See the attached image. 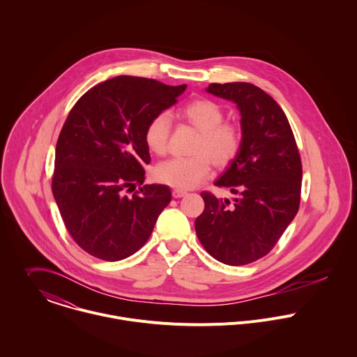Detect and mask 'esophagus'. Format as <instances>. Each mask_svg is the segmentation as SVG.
I'll return each mask as SVG.
<instances>
[{"label":"esophagus","mask_w":357,"mask_h":357,"mask_svg":"<svg viewBox=\"0 0 357 357\" xmlns=\"http://www.w3.org/2000/svg\"><path fill=\"white\" fill-rule=\"evenodd\" d=\"M186 195H188V192L181 190V189H174V190H172V196H174L175 199H181V197H183V196H186Z\"/></svg>","instance_id":"esophagus-1"}]
</instances>
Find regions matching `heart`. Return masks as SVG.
<instances>
[{
	"mask_svg": "<svg viewBox=\"0 0 357 357\" xmlns=\"http://www.w3.org/2000/svg\"><path fill=\"white\" fill-rule=\"evenodd\" d=\"M176 116L200 132L193 147L196 155L176 157L158 164L154 169L155 181L175 189H192L200 185L215 168L229 167L237 157L243 143L238 126L223 121V109L211 99H195L182 106ZM171 119L167 113L155 114L144 128V143L155 155L168 151Z\"/></svg>",
	"mask_w": 357,
	"mask_h": 357,
	"instance_id": "b5f03b06",
	"label": "heart"
}]
</instances>
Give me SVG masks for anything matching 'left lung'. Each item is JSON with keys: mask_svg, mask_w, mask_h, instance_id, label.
<instances>
[{"mask_svg": "<svg viewBox=\"0 0 357 357\" xmlns=\"http://www.w3.org/2000/svg\"><path fill=\"white\" fill-rule=\"evenodd\" d=\"M207 92L237 105L243 143L215 182L236 195L234 203L203 192L206 207L195 227L216 261L247 265L272 251L298 213L301 155L283 109L264 89L248 82H214Z\"/></svg>", "mask_w": 357, "mask_h": 357, "instance_id": "left-lung-1", "label": "left lung"}]
</instances>
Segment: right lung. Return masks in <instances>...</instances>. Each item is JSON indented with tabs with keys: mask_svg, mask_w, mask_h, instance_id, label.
I'll list each match as a JSON object with an SVG mask.
<instances>
[{
	"mask_svg": "<svg viewBox=\"0 0 357 357\" xmlns=\"http://www.w3.org/2000/svg\"><path fill=\"white\" fill-rule=\"evenodd\" d=\"M186 85L119 75L86 91L59 134L52 193L73 240L89 255L121 261L149 240L171 202L165 185H143L150 162L147 123L178 102ZM142 188L132 198L123 193Z\"/></svg>",
	"mask_w": 357,
	"mask_h": 357,
	"instance_id": "obj_1",
	"label": "right lung"
}]
</instances>
